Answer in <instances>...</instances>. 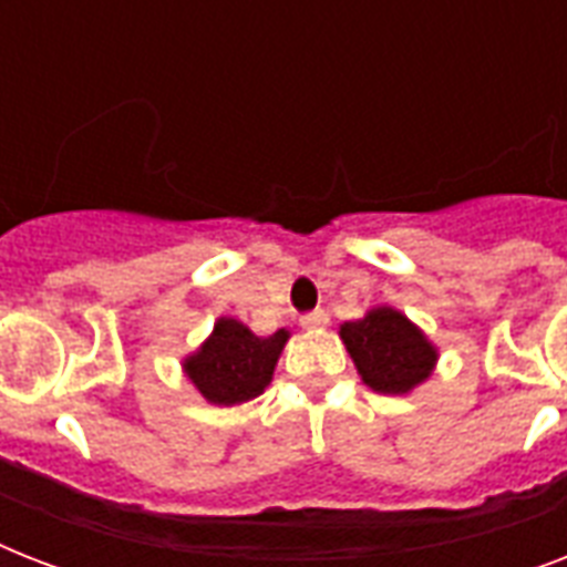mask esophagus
I'll use <instances>...</instances> for the list:
<instances>
[{
	"instance_id": "34e87169",
	"label": "esophagus",
	"mask_w": 567,
	"mask_h": 567,
	"mask_svg": "<svg viewBox=\"0 0 567 567\" xmlns=\"http://www.w3.org/2000/svg\"><path fill=\"white\" fill-rule=\"evenodd\" d=\"M329 323V315L323 309L318 311H309V315H302L300 318V327L302 329H323Z\"/></svg>"
}]
</instances>
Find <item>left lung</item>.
<instances>
[{
	"instance_id": "obj_1",
	"label": "left lung",
	"mask_w": 567,
	"mask_h": 567,
	"mask_svg": "<svg viewBox=\"0 0 567 567\" xmlns=\"http://www.w3.org/2000/svg\"><path fill=\"white\" fill-rule=\"evenodd\" d=\"M362 382L377 394H409L426 382L439 362V347L403 311L377 306L364 318L338 329Z\"/></svg>"
}]
</instances>
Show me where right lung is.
Wrapping results in <instances>:
<instances>
[{
    "instance_id": "right-lung-1",
    "label": "right lung",
    "mask_w": 567,
    "mask_h": 567,
    "mask_svg": "<svg viewBox=\"0 0 567 567\" xmlns=\"http://www.w3.org/2000/svg\"><path fill=\"white\" fill-rule=\"evenodd\" d=\"M291 332L256 336L235 318H217L212 336L182 362L190 385L214 405H238L270 385Z\"/></svg>"
}]
</instances>
